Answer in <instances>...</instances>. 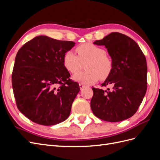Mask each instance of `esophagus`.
<instances>
[{
  "label": "esophagus",
  "instance_id": "1",
  "mask_svg": "<svg viewBox=\"0 0 160 160\" xmlns=\"http://www.w3.org/2000/svg\"><path fill=\"white\" fill-rule=\"evenodd\" d=\"M85 87H86V85H83V83H80V84H79V88H80V89H83L84 88H85Z\"/></svg>",
  "mask_w": 160,
  "mask_h": 160
}]
</instances>
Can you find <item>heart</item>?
I'll list each match as a JSON object with an SVG mask.
<instances>
[{
	"label": "heart",
	"mask_w": 160,
	"mask_h": 160,
	"mask_svg": "<svg viewBox=\"0 0 160 160\" xmlns=\"http://www.w3.org/2000/svg\"><path fill=\"white\" fill-rule=\"evenodd\" d=\"M77 56L71 50L67 51L63 56L65 68L75 73L85 65V72H79L72 76L75 81L83 84H92L98 80L105 79L110 75L113 69V61L106 55V51L93 43H84L76 48Z\"/></svg>",
	"instance_id": "1"
}]
</instances>
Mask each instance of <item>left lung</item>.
<instances>
[{"instance_id": "left-lung-1", "label": "left lung", "mask_w": 160, "mask_h": 160, "mask_svg": "<svg viewBox=\"0 0 160 160\" xmlns=\"http://www.w3.org/2000/svg\"><path fill=\"white\" fill-rule=\"evenodd\" d=\"M93 44L105 46L112 59V71L101 84V87L111 85L112 89L92 88L91 110L96 117L106 122H122L135 113L146 95V57L136 42L118 32Z\"/></svg>"}]
</instances>
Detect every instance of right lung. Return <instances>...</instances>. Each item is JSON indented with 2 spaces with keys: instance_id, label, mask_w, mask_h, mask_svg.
Returning a JSON list of instances; mask_svg holds the SVG:
<instances>
[{
  "instance_id": "1",
  "label": "right lung",
  "mask_w": 160,
  "mask_h": 160,
  "mask_svg": "<svg viewBox=\"0 0 160 160\" xmlns=\"http://www.w3.org/2000/svg\"><path fill=\"white\" fill-rule=\"evenodd\" d=\"M75 44L41 35L18 50L12 74L13 93L18 110L32 122L53 125L69 116L80 88L69 79L63 56Z\"/></svg>"
}]
</instances>
